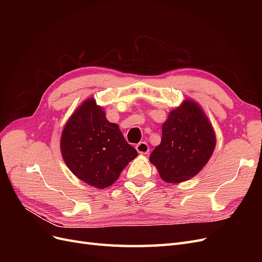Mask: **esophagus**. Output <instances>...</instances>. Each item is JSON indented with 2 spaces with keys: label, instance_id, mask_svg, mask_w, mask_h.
<instances>
[{
  "label": "esophagus",
  "instance_id": "obj_1",
  "mask_svg": "<svg viewBox=\"0 0 262 262\" xmlns=\"http://www.w3.org/2000/svg\"><path fill=\"white\" fill-rule=\"evenodd\" d=\"M138 153L140 154H147L149 152V146L146 142H140V143L136 146Z\"/></svg>",
  "mask_w": 262,
  "mask_h": 262
}]
</instances>
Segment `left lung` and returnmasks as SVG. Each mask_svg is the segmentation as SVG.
Segmentation results:
<instances>
[{
    "mask_svg": "<svg viewBox=\"0 0 262 262\" xmlns=\"http://www.w3.org/2000/svg\"><path fill=\"white\" fill-rule=\"evenodd\" d=\"M216 136L208 116L195 100L186 98L169 113L162 126V141L149 156L168 184L193 178L211 158Z\"/></svg>",
    "mask_w": 262,
    "mask_h": 262,
    "instance_id": "8db88e82",
    "label": "left lung"
}]
</instances>
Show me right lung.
I'll use <instances>...</instances> for the list:
<instances>
[{"instance_id":"obj_1","label":"right lung","mask_w":262,"mask_h":262,"mask_svg":"<svg viewBox=\"0 0 262 262\" xmlns=\"http://www.w3.org/2000/svg\"><path fill=\"white\" fill-rule=\"evenodd\" d=\"M94 97L74 110L63 128L60 149L69 169L85 184L105 189L138 156L119 125L109 122Z\"/></svg>"}]
</instances>
